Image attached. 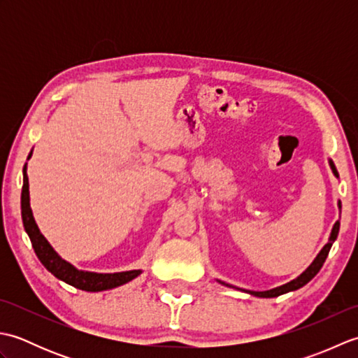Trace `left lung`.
<instances>
[{
  "label": "left lung",
  "mask_w": 358,
  "mask_h": 358,
  "mask_svg": "<svg viewBox=\"0 0 358 358\" xmlns=\"http://www.w3.org/2000/svg\"><path fill=\"white\" fill-rule=\"evenodd\" d=\"M329 166H331V169H332V173L336 175V177L338 178V172H337L336 164H334L332 159H329ZM338 209L341 210V203H340V201H338ZM338 231H340V222L337 220L336 224L332 226V231H331L328 243H326V245L323 246V249H322L320 252H318V255L314 258V262L308 266V269H306L305 272H303V273H300V275L296 277V278H294L292 281H289V283H286V285H283V286L269 289V291H245V289H243V291L250 294V295L262 296V299H272V296H278V295H281V294H286V292H291V291H296V289L303 287V286H305L306 283H309V281L317 275L318 271L322 269V266H323V263H324V260H326V257H328L329 250H331V248H332V243L337 240ZM218 281H220V280H218ZM220 283L224 285V286H229V287H235V286H232V285L224 283V281H220ZM237 289H238V287H237Z\"/></svg>",
  "instance_id": "left-lung-1"
}]
</instances>
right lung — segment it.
I'll use <instances>...</instances> for the list:
<instances>
[{"mask_svg":"<svg viewBox=\"0 0 358 358\" xmlns=\"http://www.w3.org/2000/svg\"><path fill=\"white\" fill-rule=\"evenodd\" d=\"M30 157H32V152L29 154L27 159ZM21 217H22V224H24V229L29 235L30 241H32V246H34L38 260L44 264V268L48 269L50 273H53V275H55L58 280L64 281V283H67V285L81 289V291L100 292V291H108V289L118 287L121 285H126L141 273V269L126 271V272H113V273L87 272V271H80L69 262L63 260V258L55 252V249L50 246V243L45 240V237L40 232V229H38V226L35 223L32 209H30L27 163L24 164V169H22Z\"/></svg>","mask_w":358,"mask_h":358,"instance_id":"obj_1","label":"right lung"}]
</instances>
